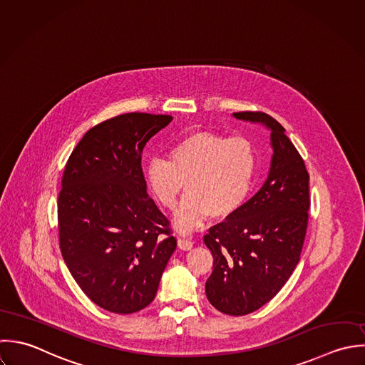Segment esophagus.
Segmentation results:
<instances>
[{
    "label": "esophagus",
    "instance_id": "obj_1",
    "mask_svg": "<svg viewBox=\"0 0 365 365\" xmlns=\"http://www.w3.org/2000/svg\"><path fill=\"white\" fill-rule=\"evenodd\" d=\"M194 242L188 238H178V247L182 250H190L192 247Z\"/></svg>",
    "mask_w": 365,
    "mask_h": 365
}]
</instances>
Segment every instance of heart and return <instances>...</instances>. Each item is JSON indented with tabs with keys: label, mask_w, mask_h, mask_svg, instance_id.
I'll return each instance as SVG.
<instances>
[{
	"label": "heart",
	"mask_w": 365,
	"mask_h": 365,
	"mask_svg": "<svg viewBox=\"0 0 365 365\" xmlns=\"http://www.w3.org/2000/svg\"><path fill=\"white\" fill-rule=\"evenodd\" d=\"M256 170L257 151L250 140L195 131L170 148V161H147L144 178L153 197L167 210L177 207L185 184L188 194L174 224L187 234L211 217L225 221L235 215L252 191Z\"/></svg>",
	"instance_id": "1"
}]
</instances>
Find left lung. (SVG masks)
I'll use <instances>...</instances> for the list:
<instances>
[{"instance_id":"8db88e82","label":"left lung","mask_w":365,"mask_h":365,"mask_svg":"<svg viewBox=\"0 0 365 365\" xmlns=\"http://www.w3.org/2000/svg\"><path fill=\"white\" fill-rule=\"evenodd\" d=\"M234 118L266 125L273 155L262 188L204 237L214 256L205 293L217 310L245 316L273 299L299 263L310 195L304 161L283 125L262 112Z\"/></svg>"}]
</instances>
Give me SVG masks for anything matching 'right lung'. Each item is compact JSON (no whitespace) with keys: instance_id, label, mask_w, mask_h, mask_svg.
I'll use <instances>...</instances> for the list:
<instances>
[{"instance_id":"1","label":"right lung","mask_w":365,"mask_h":365,"mask_svg":"<svg viewBox=\"0 0 365 365\" xmlns=\"http://www.w3.org/2000/svg\"><path fill=\"white\" fill-rule=\"evenodd\" d=\"M173 120L125 113L92 127L72 151L58 197L59 246L83 293L119 314L148 306L177 247L147 194L145 143Z\"/></svg>"}]
</instances>
